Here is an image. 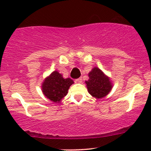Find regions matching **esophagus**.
<instances>
[{"instance_id":"obj_1","label":"esophagus","mask_w":151,"mask_h":151,"mask_svg":"<svg viewBox=\"0 0 151 151\" xmlns=\"http://www.w3.org/2000/svg\"><path fill=\"white\" fill-rule=\"evenodd\" d=\"M75 81H76V82H77V83H81V82H82V78H81V77L78 78V79H76Z\"/></svg>"}]
</instances>
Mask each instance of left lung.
<instances>
[{
	"label": "left lung",
	"instance_id": "obj_1",
	"mask_svg": "<svg viewBox=\"0 0 151 151\" xmlns=\"http://www.w3.org/2000/svg\"><path fill=\"white\" fill-rule=\"evenodd\" d=\"M88 75L89 79L85 81L86 86L88 92L93 97L101 99L111 91L113 87L111 80L99 68L94 67Z\"/></svg>",
	"mask_w": 151,
	"mask_h": 151
}]
</instances>
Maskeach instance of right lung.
I'll list each match as a JSON object with an SVG mask.
<instances>
[{"label": "right lung", "instance_id": "add662e5", "mask_svg": "<svg viewBox=\"0 0 151 151\" xmlns=\"http://www.w3.org/2000/svg\"><path fill=\"white\" fill-rule=\"evenodd\" d=\"M72 84L74 81L72 79H65L58 71H54L44 79L41 87L43 94L47 98L55 103H60L67 94Z\"/></svg>", "mask_w": 151, "mask_h": 151}]
</instances>
